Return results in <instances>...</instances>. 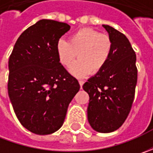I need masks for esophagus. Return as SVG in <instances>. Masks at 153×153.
<instances>
[{
  "label": "esophagus",
  "mask_w": 153,
  "mask_h": 153,
  "mask_svg": "<svg viewBox=\"0 0 153 153\" xmlns=\"http://www.w3.org/2000/svg\"><path fill=\"white\" fill-rule=\"evenodd\" d=\"M83 83H84V81H82V80H79V84H80V86H81V88L82 87Z\"/></svg>",
  "instance_id": "esophagus-1"
}]
</instances>
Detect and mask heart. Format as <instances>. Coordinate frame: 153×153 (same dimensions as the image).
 I'll return each mask as SVG.
<instances>
[{
  "mask_svg": "<svg viewBox=\"0 0 153 153\" xmlns=\"http://www.w3.org/2000/svg\"><path fill=\"white\" fill-rule=\"evenodd\" d=\"M112 50V41L106 34H101L92 28H82L72 33L69 41L59 39L56 52L59 62L65 67L70 66L77 57L79 59L71 67V72L82 77L92 71H100Z\"/></svg>",
  "mask_w": 153,
  "mask_h": 153,
  "instance_id": "obj_1",
  "label": "heart"
}]
</instances>
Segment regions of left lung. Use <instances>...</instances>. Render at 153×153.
I'll return each instance as SVG.
<instances>
[{"label": "left lung", "instance_id": "8db88e82", "mask_svg": "<svg viewBox=\"0 0 153 153\" xmlns=\"http://www.w3.org/2000/svg\"><path fill=\"white\" fill-rule=\"evenodd\" d=\"M112 41L105 67L83 84L89 95L88 119L100 133L119 128L130 112L137 83L136 54L125 35L103 25Z\"/></svg>", "mask_w": 153, "mask_h": 153}]
</instances>
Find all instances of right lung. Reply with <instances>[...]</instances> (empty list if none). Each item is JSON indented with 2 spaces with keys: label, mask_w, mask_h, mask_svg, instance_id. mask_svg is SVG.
Listing matches in <instances>:
<instances>
[{
  "label": "right lung",
  "mask_w": 153,
  "mask_h": 153,
  "mask_svg": "<svg viewBox=\"0 0 153 153\" xmlns=\"http://www.w3.org/2000/svg\"><path fill=\"white\" fill-rule=\"evenodd\" d=\"M66 23L42 19L18 38L8 61L7 90L20 123L45 135L63 125L78 81L59 63L56 44L70 30Z\"/></svg>",
  "instance_id": "obj_1"
}]
</instances>
